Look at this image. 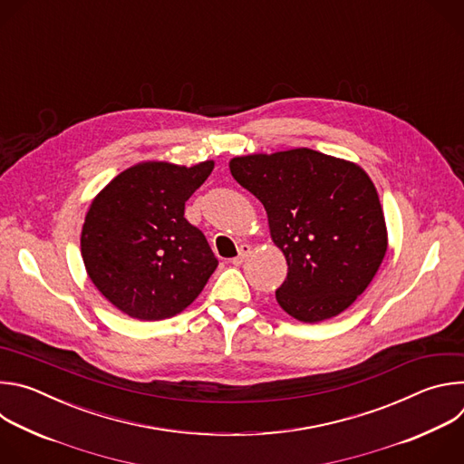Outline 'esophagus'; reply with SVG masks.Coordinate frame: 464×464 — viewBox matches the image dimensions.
Instances as JSON below:
<instances>
[{
	"label": "esophagus",
	"instance_id": "esophagus-1",
	"mask_svg": "<svg viewBox=\"0 0 464 464\" xmlns=\"http://www.w3.org/2000/svg\"><path fill=\"white\" fill-rule=\"evenodd\" d=\"M249 255H251V246H249V244H242V246L238 247V255H237L235 258H231V262L235 264V266H240V264H242Z\"/></svg>",
	"mask_w": 464,
	"mask_h": 464
}]
</instances>
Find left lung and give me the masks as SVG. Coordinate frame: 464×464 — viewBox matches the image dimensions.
<instances>
[{"mask_svg":"<svg viewBox=\"0 0 464 464\" xmlns=\"http://www.w3.org/2000/svg\"><path fill=\"white\" fill-rule=\"evenodd\" d=\"M229 170L266 209L270 237L286 258L279 306L303 323L347 310L387 253L385 217L369 174L312 149L237 156Z\"/></svg>","mask_w":464,"mask_h":464,"instance_id":"obj_1","label":"left lung"}]
</instances>
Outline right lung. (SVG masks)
Returning a JSON list of instances; mask_svg holds the SVG:
<instances>
[{
    "mask_svg": "<svg viewBox=\"0 0 464 464\" xmlns=\"http://www.w3.org/2000/svg\"><path fill=\"white\" fill-rule=\"evenodd\" d=\"M215 169L141 161L93 198L81 253L95 288L122 314L160 321L183 312L218 266L204 233L190 226L185 202Z\"/></svg>",
    "mask_w": 464,
    "mask_h": 464,
    "instance_id": "obj_1",
    "label": "right lung"
}]
</instances>
